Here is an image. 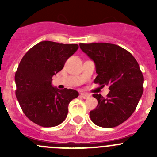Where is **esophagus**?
Instances as JSON below:
<instances>
[{"label":"esophagus","mask_w":157,"mask_h":157,"mask_svg":"<svg viewBox=\"0 0 157 157\" xmlns=\"http://www.w3.org/2000/svg\"><path fill=\"white\" fill-rule=\"evenodd\" d=\"M81 97L82 98H84V99H87V98H89L90 97V95L88 94H86V93H82Z\"/></svg>","instance_id":"esophagus-1"}]
</instances>
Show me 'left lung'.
I'll list each match as a JSON object with an SVG mask.
<instances>
[{
	"mask_svg": "<svg viewBox=\"0 0 157 157\" xmlns=\"http://www.w3.org/2000/svg\"><path fill=\"white\" fill-rule=\"evenodd\" d=\"M80 48L94 60L98 76L94 83L110 90L105 98L94 94L98 105L90 116L98 127L111 128L125 122L135 111L143 93V75L132 54L112 43H80Z\"/></svg>",
	"mask_w": 157,
	"mask_h": 157,
	"instance_id": "obj_1",
	"label": "left lung"
}]
</instances>
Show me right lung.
<instances>
[{"instance_id":"obj_1","label":"right lung","mask_w":157,"mask_h":157,"mask_svg":"<svg viewBox=\"0 0 157 157\" xmlns=\"http://www.w3.org/2000/svg\"><path fill=\"white\" fill-rule=\"evenodd\" d=\"M78 48L77 44L44 41L32 47L21 59L15 75L16 95L23 113L33 123L52 127L66 119L69 103L78 93L53 87L52 78Z\"/></svg>"}]
</instances>
